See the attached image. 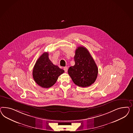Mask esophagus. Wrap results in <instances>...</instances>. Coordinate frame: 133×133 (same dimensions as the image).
Instances as JSON below:
<instances>
[{
  "instance_id": "1",
  "label": "esophagus",
  "mask_w": 133,
  "mask_h": 133,
  "mask_svg": "<svg viewBox=\"0 0 133 133\" xmlns=\"http://www.w3.org/2000/svg\"><path fill=\"white\" fill-rule=\"evenodd\" d=\"M64 70L65 72H67V71H68V67H65L64 68Z\"/></svg>"
}]
</instances>
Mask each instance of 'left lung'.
Here are the masks:
<instances>
[{"label":"left lung","mask_w":133,"mask_h":133,"mask_svg":"<svg viewBox=\"0 0 133 133\" xmlns=\"http://www.w3.org/2000/svg\"><path fill=\"white\" fill-rule=\"evenodd\" d=\"M74 60L75 64L71 66L68 71L74 83L82 87L93 84L97 79L98 68L88 50L83 46L78 47Z\"/></svg>","instance_id":"left-lung-1"}]
</instances>
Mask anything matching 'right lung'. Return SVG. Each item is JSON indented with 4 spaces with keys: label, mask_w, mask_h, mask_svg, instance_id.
Returning <instances> with one entry per match:
<instances>
[{
    "label": "right lung",
    "mask_w": 133,
    "mask_h": 133,
    "mask_svg": "<svg viewBox=\"0 0 133 133\" xmlns=\"http://www.w3.org/2000/svg\"><path fill=\"white\" fill-rule=\"evenodd\" d=\"M64 71L53 64L49 59L48 52H45L38 58L32 70V77L38 85L48 88L55 84L58 77Z\"/></svg>",
    "instance_id": "1"
}]
</instances>
